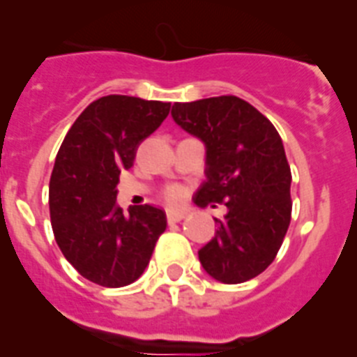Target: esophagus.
<instances>
[{
  "label": "esophagus",
  "mask_w": 357,
  "mask_h": 357,
  "mask_svg": "<svg viewBox=\"0 0 357 357\" xmlns=\"http://www.w3.org/2000/svg\"><path fill=\"white\" fill-rule=\"evenodd\" d=\"M183 218H185V214H183V212H174V210H170V212H168V222H170V224L181 222Z\"/></svg>",
  "instance_id": "34e87169"
}]
</instances>
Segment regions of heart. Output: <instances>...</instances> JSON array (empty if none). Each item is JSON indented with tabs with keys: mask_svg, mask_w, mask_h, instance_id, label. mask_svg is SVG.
Returning <instances> with one entry per match:
<instances>
[{
	"mask_svg": "<svg viewBox=\"0 0 357 357\" xmlns=\"http://www.w3.org/2000/svg\"><path fill=\"white\" fill-rule=\"evenodd\" d=\"M164 199L168 204H179L183 201V189L179 185H170L164 191Z\"/></svg>",
	"mask_w": 357,
	"mask_h": 357,
	"instance_id": "1",
	"label": "heart"
}]
</instances>
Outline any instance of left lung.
<instances>
[{
  "label": "left lung",
  "instance_id": "1",
  "mask_svg": "<svg viewBox=\"0 0 357 357\" xmlns=\"http://www.w3.org/2000/svg\"><path fill=\"white\" fill-rule=\"evenodd\" d=\"M176 124L206 145L199 206H227L216 235L199 250L220 283H245L275 260L291 224V166L279 133L250 102L220 95L172 107Z\"/></svg>",
  "mask_w": 357,
  "mask_h": 357
}]
</instances>
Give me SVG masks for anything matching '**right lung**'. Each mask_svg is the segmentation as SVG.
I'll use <instances>...</instances> for the list:
<instances>
[{"instance_id": "1", "label": "right lung", "mask_w": 357, "mask_h": 357, "mask_svg": "<svg viewBox=\"0 0 357 357\" xmlns=\"http://www.w3.org/2000/svg\"><path fill=\"white\" fill-rule=\"evenodd\" d=\"M170 112V102L107 95L86 107L59 149L50 181V214L61 252L101 287L139 279L166 229L164 210L116 204L120 172Z\"/></svg>"}]
</instances>
